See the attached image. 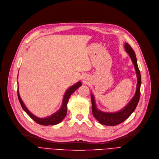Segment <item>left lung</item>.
I'll list each match as a JSON object with an SVG mask.
<instances>
[{
    "label": "left lung",
    "instance_id": "left-lung-1",
    "mask_svg": "<svg viewBox=\"0 0 159 159\" xmlns=\"http://www.w3.org/2000/svg\"><path fill=\"white\" fill-rule=\"evenodd\" d=\"M125 51L131 57V60L134 64L135 70L136 71V74L138 77V83H137V88L136 93L131 99V102L129 103V104L120 111L116 113H105L98 110L96 108L94 98L93 94H91V102H92V111L94 115V118L99 121L100 124L105 125H110L113 126L118 125L124 120H125L130 115H131L133 111L135 110L138 103L140 97V86H141V74L140 71L139 70L138 63H137V59L136 57V54L133 49H132L131 46H130L128 43H125L124 46Z\"/></svg>",
    "mask_w": 159,
    "mask_h": 159
}]
</instances>
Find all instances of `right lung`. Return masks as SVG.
<instances>
[{"instance_id": "add662e5", "label": "right lung", "mask_w": 159, "mask_h": 159, "mask_svg": "<svg viewBox=\"0 0 159 159\" xmlns=\"http://www.w3.org/2000/svg\"><path fill=\"white\" fill-rule=\"evenodd\" d=\"M80 86H81V83L80 82H79L76 84L72 85L71 87H70L65 93V96L63 98V101L62 107H61V109L58 111H57L54 114L52 115L51 116L47 117V118H44V119H39V118L35 117V115L32 114L29 111L27 110V108L23 104L22 100L20 96L18 89V97L19 102L21 105L22 108L35 122H36L39 124L43 125H56V124H59L66 117V113H67V103L68 102V99H69L71 94L74 92H75V91L77 90V88H79Z\"/></svg>"}]
</instances>
